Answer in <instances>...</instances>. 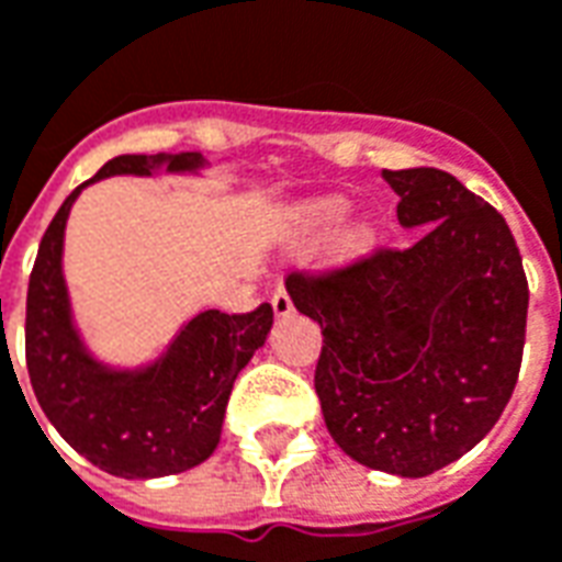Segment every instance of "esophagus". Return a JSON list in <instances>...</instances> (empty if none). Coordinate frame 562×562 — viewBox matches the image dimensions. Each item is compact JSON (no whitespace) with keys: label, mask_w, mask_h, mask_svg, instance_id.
I'll return each mask as SVG.
<instances>
[{"label":"esophagus","mask_w":562,"mask_h":562,"mask_svg":"<svg viewBox=\"0 0 562 562\" xmlns=\"http://www.w3.org/2000/svg\"><path fill=\"white\" fill-rule=\"evenodd\" d=\"M270 306H273V316L277 318H285V316H292V310H294V304H292V294L285 292V289H277V292H273V297H270Z\"/></svg>","instance_id":"obj_1"}]
</instances>
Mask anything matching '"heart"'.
<instances>
[{
  "label": "heart",
  "mask_w": 562,
  "mask_h": 562,
  "mask_svg": "<svg viewBox=\"0 0 562 562\" xmlns=\"http://www.w3.org/2000/svg\"><path fill=\"white\" fill-rule=\"evenodd\" d=\"M349 198L342 195H322L306 201L301 213H297V225H301V234L304 237H325L328 232H334L346 216H349ZM379 244V228L370 220L352 222L340 237V258L346 261H355V258L370 256Z\"/></svg>",
  "instance_id": "b5f03b06"
}]
</instances>
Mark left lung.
Wrapping results in <instances>:
<instances>
[{"mask_svg": "<svg viewBox=\"0 0 562 562\" xmlns=\"http://www.w3.org/2000/svg\"><path fill=\"white\" fill-rule=\"evenodd\" d=\"M409 249L289 277L322 328L316 394L334 442L370 470L422 479L491 434L515 391L530 289L506 220L439 168L382 171Z\"/></svg>", "mask_w": 562, "mask_h": 562, "instance_id": "left-lung-1", "label": "left lung"}]
</instances>
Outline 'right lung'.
Returning a JSON list of instances; mask_svg holds the SVG:
<instances>
[{"instance_id":"add662e5","label":"right lung","mask_w":562,"mask_h":562,"mask_svg":"<svg viewBox=\"0 0 562 562\" xmlns=\"http://www.w3.org/2000/svg\"><path fill=\"white\" fill-rule=\"evenodd\" d=\"M201 168H207L201 153L116 156L63 201L32 268L26 294L32 391L56 434L120 479L173 475L216 451L234 379L268 340L273 310L261 304L244 316L204 310L147 364H108L83 340L68 297L63 273L68 213L80 192L104 177L201 173Z\"/></svg>"}]
</instances>
